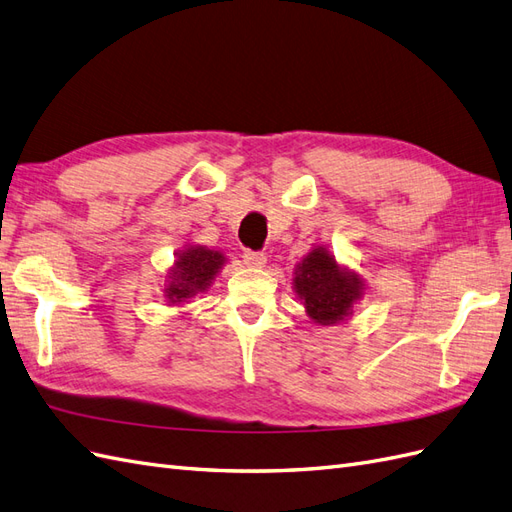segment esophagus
Instances as JSON below:
<instances>
[{"label":"esophagus","mask_w":512,"mask_h":512,"mask_svg":"<svg viewBox=\"0 0 512 512\" xmlns=\"http://www.w3.org/2000/svg\"><path fill=\"white\" fill-rule=\"evenodd\" d=\"M242 259H244V264H246L248 268H264V266H266V255H264V253L244 251Z\"/></svg>","instance_id":"1"}]
</instances>
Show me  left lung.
<instances>
[{"instance_id": "1", "label": "left lung", "mask_w": 512, "mask_h": 512, "mask_svg": "<svg viewBox=\"0 0 512 512\" xmlns=\"http://www.w3.org/2000/svg\"><path fill=\"white\" fill-rule=\"evenodd\" d=\"M294 290L307 316L322 326L344 322L363 296L357 272L342 268L324 246H316L294 270Z\"/></svg>"}]
</instances>
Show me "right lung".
I'll list each match as a JSON object with an SVG mask.
<instances>
[{
  "instance_id": "right-lung-1",
  "label": "right lung",
  "mask_w": 512,
  "mask_h": 512,
  "mask_svg": "<svg viewBox=\"0 0 512 512\" xmlns=\"http://www.w3.org/2000/svg\"><path fill=\"white\" fill-rule=\"evenodd\" d=\"M227 257L220 251L207 246H188L186 251L177 253L175 266L168 270V283L164 285V298L170 305L188 303L199 292H205L220 268L225 266Z\"/></svg>"
}]
</instances>
